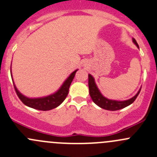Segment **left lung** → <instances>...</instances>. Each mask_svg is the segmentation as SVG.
Masks as SVG:
<instances>
[{"label":"left lung","instance_id":"obj_1","mask_svg":"<svg viewBox=\"0 0 157 157\" xmlns=\"http://www.w3.org/2000/svg\"><path fill=\"white\" fill-rule=\"evenodd\" d=\"M133 43L139 48V46H138L136 40L133 38ZM88 88H89L90 96H91L94 103L96 104L100 108L105 110H108V111H117V110L122 109V108H124L126 107L129 106L130 105H131L136 100V97L138 96L141 89L140 88L133 97H132L130 99H128V100L117 101L112 100V99H108L105 98L101 93L100 90L98 89L97 85H96L94 77L91 75H90V74H88Z\"/></svg>","mask_w":157,"mask_h":157}]
</instances>
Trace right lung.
I'll list each match as a JSON object with an SVG mask.
<instances>
[{"instance_id": "1", "label": "right lung", "mask_w": 157, "mask_h": 157, "mask_svg": "<svg viewBox=\"0 0 157 157\" xmlns=\"http://www.w3.org/2000/svg\"><path fill=\"white\" fill-rule=\"evenodd\" d=\"M77 71H78V69H76L70 74V75L65 80V82H63L61 87L59 88V90H57V91H56L55 93L52 94L45 96V97L28 98L21 94L18 91L17 87L15 86L14 83H13V85H14L17 94L24 105L29 107V108L40 110V111H49V110L53 109V108H56L59 105H61L63 101L67 97L69 87H70L71 83H72ZM10 74H11V72H10Z\"/></svg>"}]
</instances>
